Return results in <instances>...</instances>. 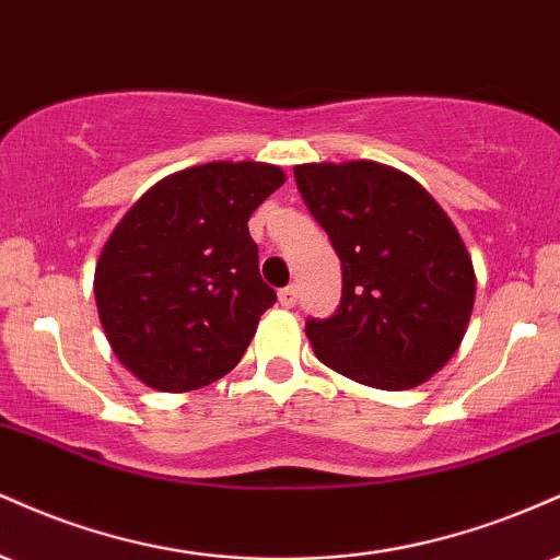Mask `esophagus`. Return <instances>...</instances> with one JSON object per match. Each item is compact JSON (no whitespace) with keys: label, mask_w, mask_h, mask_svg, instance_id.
<instances>
[{"label":"esophagus","mask_w":560,"mask_h":560,"mask_svg":"<svg viewBox=\"0 0 560 560\" xmlns=\"http://www.w3.org/2000/svg\"><path fill=\"white\" fill-rule=\"evenodd\" d=\"M278 295H280V304L285 308H291V306H295V301H299V285H295V282L293 285H285Z\"/></svg>","instance_id":"obj_1"}]
</instances>
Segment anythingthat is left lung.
Masks as SVG:
<instances>
[{"label": "left lung", "mask_w": 560, "mask_h": 560, "mask_svg": "<svg viewBox=\"0 0 560 560\" xmlns=\"http://www.w3.org/2000/svg\"><path fill=\"white\" fill-rule=\"evenodd\" d=\"M293 177L343 267L332 317L306 319L317 359L361 385H422L462 346L475 306L458 230L413 177L385 164H299Z\"/></svg>", "instance_id": "1"}]
</instances>
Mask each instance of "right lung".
Wrapping results in <instances>:
<instances>
[{"mask_svg":"<svg viewBox=\"0 0 560 560\" xmlns=\"http://www.w3.org/2000/svg\"><path fill=\"white\" fill-rule=\"evenodd\" d=\"M282 183L275 164H199L149 188L112 230L94 275L98 319L141 383L186 393L238 364L278 301L248 217Z\"/></svg>","mask_w":560,"mask_h":560,"instance_id":"add662e5","label":"right lung"}]
</instances>
